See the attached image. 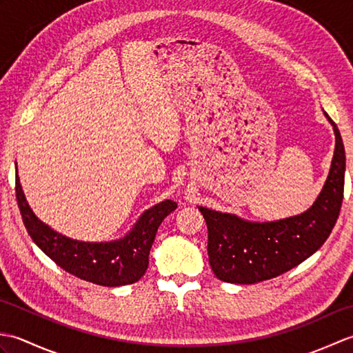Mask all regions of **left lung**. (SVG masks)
I'll use <instances>...</instances> for the list:
<instances>
[{"label":"left lung","instance_id":"left-lung-1","mask_svg":"<svg viewBox=\"0 0 353 353\" xmlns=\"http://www.w3.org/2000/svg\"><path fill=\"white\" fill-rule=\"evenodd\" d=\"M335 134L331 170L323 190L305 212L276 221H249L199 206L208 224V254L214 274L229 283L273 279L308 259L325 244L339 219L346 153L339 127L325 112Z\"/></svg>","mask_w":353,"mask_h":353}]
</instances>
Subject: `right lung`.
I'll return each mask as SVG.
<instances>
[{
  "label": "right lung",
  "mask_w": 353,
  "mask_h": 353,
  "mask_svg": "<svg viewBox=\"0 0 353 353\" xmlns=\"http://www.w3.org/2000/svg\"><path fill=\"white\" fill-rule=\"evenodd\" d=\"M17 200L22 221L34 244L65 272L103 287L134 283L145 274L157 228L177 208L176 201L163 200L142 212L123 238L106 243H88L59 234L37 219L22 191L18 168Z\"/></svg>",
  "instance_id": "add662e5"
}]
</instances>
